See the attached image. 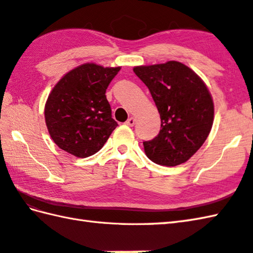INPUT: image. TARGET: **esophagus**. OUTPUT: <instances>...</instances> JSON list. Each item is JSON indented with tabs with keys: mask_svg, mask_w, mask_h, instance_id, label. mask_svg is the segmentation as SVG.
Masks as SVG:
<instances>
[{
	"mask_svg": "<svg viewBox=\"0 0 253 253\" xmlns=\"http://www.w3.org/2000/svg\"><path fill=\"white\" fill-rule=\"evenodd\" d=\"M135 123H136V120L133 117H130V118H128V120L126 121V125H128V126H130V127H132L133 125H135Z\"/></svg>",
	"mask_w": 253,
	"mask_h": 253,
	"instance_id": "esophagus-1",
	"label": "esophagus"
}]
</instances>
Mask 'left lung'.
Listing matches in <instances>:
<instances>
[{
	"mask_svg": "<svg viewBox=\"0 0 253 253\" xmlns=\"http://www.w3.org/2000/svg\"><path fill=\"white\" fill-rule=\"evenodd\" d=\"M150 90L161 117L159 135L144 141L152 162L176 166L187 162L207 140L213 125L214 104L203 80L185 64L133 67Z\"/></svg>",
	"mask_w": 253,
	"mask_h": 253,
	"instance_id": "left-lung-1",
	"label": "left lung"
}]
</instances>
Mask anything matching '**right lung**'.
Wrapping results in <instances>:
<instances>
[{
    "mask_svg": "<svg viewBox=\"0 0 253 253\" xmlns=\"http://www.w3.org/2000/svg\"><path fill=\"white\" fill-rule=\"evenodd\" d=\"M120 69L85 63L54 85L47 96L44 117L58 148L77 158H88L104 146L117 126L105 91Z\"/></svg>",
    "mask_w": 253,
    "mask_h": 253,
    "instance_id": "1",
    "label": "right lung"
}]
</instances>
